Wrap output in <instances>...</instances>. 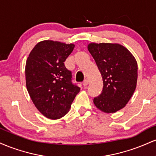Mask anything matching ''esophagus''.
<instances>
[{"label":"esophagus","instance_id":"esophagus-1","mask_svg":"<svg viewBox=\"0 0 156 156\" xmlns=\"http://www.w3.org/2000/svg\"><path fill=\"white\" fill-rule=\"evenodd\" d=\"M88 83H89V80H88L86 79V80H83V85L84 86V87H86V86L88 85Z\"/></svg>","mask_w":156,"mask_h":156}]
</instances>
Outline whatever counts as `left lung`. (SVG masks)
<instances>
[{"label": "left lung", "instance_id": "8db88e82", "mask_svg": "<svg viewBox=\"0 0 156 156\" xmlns=\"http://www.w3.org/2000/svg\"><path fill=\"white\" fill-rule=\"evenodd\" d=\"M88 50L103 81V91L94 98V104L103 112L115 113L126 105L136 87V58L126 48L117 43H90Z\"/></svg>", "mask_w": 156, "mask_h": 156}]
</instances>
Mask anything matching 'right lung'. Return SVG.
I'll use <instances>...</instances> for the list:
<instances>
[{"label":"right lung","mask_w":156,"mask_h":156,"mask_svg":"<svg viewBox=\"0 0 156 156\" xmlns=\"http://www.w3.org/2000/svg\"><path fill=\"white\" fill-rule=\"evenodd\" d=\"M74 48L73 44L42 41L26 60L27 90L36 108L48 119H58L67 114L80 92L64 63Z\"/></svg>","instance_id":"obj_1"}]
</instances>
